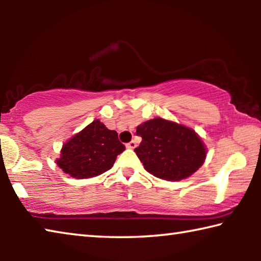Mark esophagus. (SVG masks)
Wrapping results in <instances>:
<instances>
[{
    "label": "esophagus",
    "instance_id": "obj_1",
    "mask_svg": "<svg viewBox=\"0 0 261 261\" xmlns=\"http://www.w3.org/2000/svg\"><path fill=\"white\" fill-rule=\"evenodd\" d=\"M126 147L127 148H131V149H134V148H136L137 147V143L135 140H132V141H130L129 144H126Z\"/></svg>",
    "mask_w": 261,
    "mask_h": 261
}]
</instances>
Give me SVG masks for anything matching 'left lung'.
I'll return each mask as SVG.
<instances>
[{
    "label": "left lung",
    "mask_w": 261,
    "mask_h": 261,
    "mask_svg": "<svg viewBox=\"0 0 261 261\" xmlns=\"http://www.w3.org/2000/svg\"><path fill=\"white\" fill-rule=\"evenodd\" d=\"M136 134L143 138L135 148L137 156L158 178L177 182L204 165L207 148L191 127L155 117L137 126Z\"/></svg>",
    "instance_id": "left-lung-1"
}]
</instances>
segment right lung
<instances>
[{
    "mask_svg": "<svg viewBox=\"0 0 261 261\" xmlns=\"http://www.w3.org/2000/svg\"><path fill=\"white\" fill-rule=\"evenodd\" d=\"M124 149L116 131L94 120L63 144L56 163L71 177L91 178L109 170Z\"/></svg>",
    "mask_w": 261,
    "mask_h": 261,
    "instance_id": "1",
    "label": "right lung"
}]
</instances>
